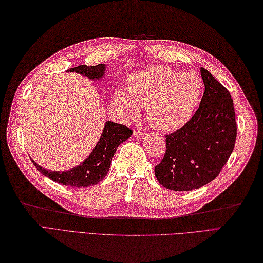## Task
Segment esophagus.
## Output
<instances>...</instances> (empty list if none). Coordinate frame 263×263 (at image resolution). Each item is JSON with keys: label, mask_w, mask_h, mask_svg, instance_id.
Listing matches in <instances>:
<instances>
[{"label": "esophagus", "mask_w": 263, "mask_h": 263, "mask_svg": "<svg viewBox=\"0 0 263 263\" xmlns=\"http://www.w3.org/2000/svg\"><path fill=\"white\" fill-rule=\"evenodd\" d=\"M133 136H134V138H137V139H143V138L145 137V132H142V131H134Z\"/></svg>", "instance_id": "34e87169"}]
</instances>
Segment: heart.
I'll list each match as a JSON object with an SVG mask.
<instances>
[{
	"instance_id": "obj_1",
	"label": "heart",
	"mask_w": 263,
	"mask_h": 263,
	"mask_svg": "<svg viewBox=\"0 0 263 263\" xmlns=\"http://www.w3.org/2000/svg\"><path fill=\"white\" fill-rule=\"evenodd\" d=\"M203 81L194 72L152 66L132 76L129 93L118 89L113 101L127 119L147 106V120L161 131H177L190 122L203 96Z\"/></svg>"
}]
</instances>
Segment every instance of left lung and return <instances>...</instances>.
<instances>
[{
  "label": "left lung",
  "instance_id": "obj_1",
  "mask_svg": "<svg viewBox=\"0 0 263 263\" xmlns=\"http://www.w3.org/2000/svg\"><path fill=\"white\" fill-rule=\"evenodd\" d=\"M204 93L193 118L166 136V151L154 173L161 185L191 191L211 182L231 156L237 123L230 93L212 74L200 67Z\"/></svg>",
  "mask_w": 263,
  "mask_h": 263
}]
</instances>
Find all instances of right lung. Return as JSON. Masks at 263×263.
<instances>
[{"label":"right lung","instance_id":"obj_1","mask_svg":"<svg viewBox=\"0 0 263 263\" xmlns=\"http://www.w3.org/2000/svg\"><path fill=\"white\" fill-rule=\"evenodd\" d=\"M105 69V64H98L94 66L80 65L69 69L67 72H76L92 81H99L104 77ZM131 136L132 131L127 129L125 125L106 121L102 134L89 157L79 165L72 167L71 170L51 171L39 165L34 160H31L40 172L54 182L72 187L96 185L106 176L118 146Z\"/></svg>","mask_w":263,"mask_h":263}]
</instances>
